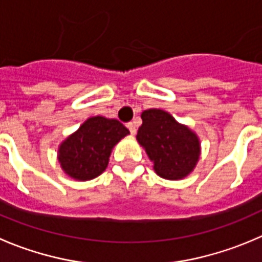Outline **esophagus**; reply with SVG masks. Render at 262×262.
Listing matches in <instances>:
<instances>
[{
  "mask_svg": "<svg viewBox=\"0 0 262 262\" xmlns=\"http://www.w3.org/2000/svg\"><path fill=\"white\" fill-rule=\"evenodd\" d=\"M127 127H128V129H129V133H131V135H135V134H136V127H135V124H134L133 122H128V123H127Z\"/></svg>",
  "mask_w": 262,
  "mask_h": 262,
  "instance_id": "34e87169",
  "label": "esophagus"
}]
</instances>
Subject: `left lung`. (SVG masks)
<instances>
[{
  "mask_svg": "<svg viewBox=\"0 0 262 262\" xmlns=\"http://www.w3.org/2000/svg\"><path fill=\"white\" fill-rule=\"evenodd\" d=\"M141 119L136 139L154 163L157 175L167 180L186 178L201 154L198 136L162 109L144 111Z\"/></svg>",
  "mask_w": 262,
  "mask_h": 262,
  "instance_id": "left-lung-1",
  "label": "left lung"
}]
</instances>
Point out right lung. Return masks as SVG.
Masks as SVG:
<instances>
[{
	"label": "right lung",
	"mask_w": 262,
	"mask_h": 262,
	"mask_svg": "<svg viewBox=\"0 0 262 262\" xmlns=\"http://www.w3.org/2000/svg\"><path fill=\"white\" fill-rule=\"evenodd\" d=\"M128 134L117 119L91 117L60 144L59 163L64 172L76 180L98 178L108 166L113 146Z\"/></svg>",
	"instance_id": "add662e5"
}]
</instances>
